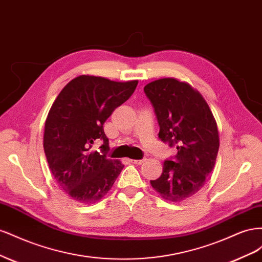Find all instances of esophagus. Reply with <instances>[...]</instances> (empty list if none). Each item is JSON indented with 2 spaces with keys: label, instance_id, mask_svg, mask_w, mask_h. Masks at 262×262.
Returning <instances> with one entry per match:
<instances>
[{
  "label": "esophagus",
  "instance_id": "esophagus-1",
  "mask_svg": "<svg viewBox=\"0 0 262 262\" xmlns=\"http://www.w3.org/2000/svg\"><path fill=\"white\" fill-rule=\"evenodd\" d=\"M145 160H131L132 164H136V165H141L142 163H144Z\"/></svg>",
  "mask_w": 262,
  "mask_h": 262
}]
</instances>
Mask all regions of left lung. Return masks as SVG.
<instances>
[{
  "instance_id": "8db88e82",
  "label": "left lung",
  "mask_w": 262,
  "mask_h": 262,
  "mask_svg": "<svg viewBox=\"0 0 262 262\" xmlns=\"http://www.w3.org/2000/svg\"><path fill=\"white\" fill-rule=\"evenodd\" d=\"M144 92L160 124L158 137L178 150L176 162L166 160L162 175L150 185L164 200L185 201L204 186L215 165L220 147L215 118L199 91L177 78L155 80Z\"/></svg>"
}]
</instances>
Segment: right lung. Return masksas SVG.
<instances>
[{
	"label": "right lung",
	"instance_id": "right-lung-1",
	"mask_svg": "<svg viewBox=\"0 0 262 262\" xmlns=\"http://www.w3.org/2000/svg\"><path fill=\"white\" fill-rule=\"evenodd\" d=\"M137 85L138 80L116 82L84 74L70 81L53 101L45 123L43 149L54 180L74 201L101 200L124 167L108 158L102 124ZM98 138L104 141L101 154L91 150Z\"/></svg>",
	"mask_w": 262,
	"mask_h": 262
}]
</instances>
